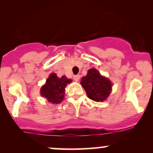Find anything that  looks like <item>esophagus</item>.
<instances>
[{
    "mask_svg": "<svg viewBox=\"0 0 153 153\" xmlns=\"http://www.w3.org/2000/svg\"><path fill=\"white\" fill-rule=\"evenodd\" d=\"M80 78H81V77H80L79 75H76L74 76V80H75V81H78L80 80Z\"/></svg>",
    "mask_w": 153,
    "mask_h": 153,
    "instance_id": "34e87169",
    "label": "esophagus"
}]
</instances>
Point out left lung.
<instances>
[{"label":"left lung","mask_w":153,"mask_h":153,"mask_svg":"<svg viewBox=\"0 0 153 153\" xmlns=\"http://www.w3.org/2000/svg\"><path fill=\"white\" fill-rule=\"evenodd\" d=\"M81 84L88 98L97 102L106 100L112 91L111 81L94 68L88 70L86 76L81 78Z\"/></svg>","instance_id":"left-lung-1"}]
</instances>
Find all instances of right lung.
Here are the masks:
<instances>
[{
  "instance_id": "add662e5",
  "label": "right lung",
  "mask_w": 153,
  "mask_h": 153,
  "mask_svg": "<svg viewBox=\"0 0 153 153\" xmlns=\"http://www.w3.org/2000/svg\"><path fill=\"white\" fill-rule=\"evenodd\" d=\"M72 81L66 76L58 78L55 73H51L41 88V96L45 97L49 103L60 104L64 98L66 86Z\"/></svg>"
}]
</instances>
